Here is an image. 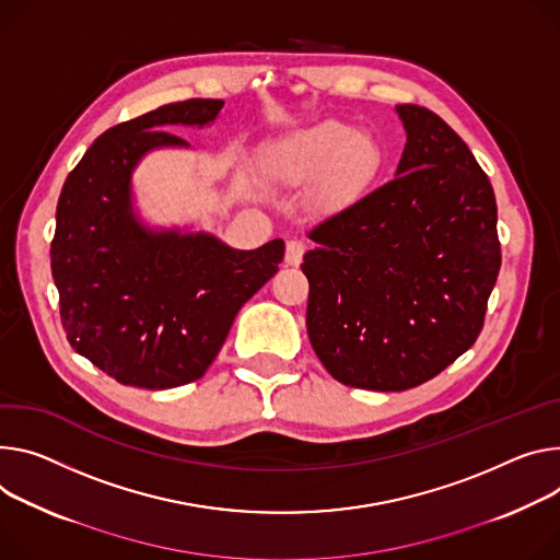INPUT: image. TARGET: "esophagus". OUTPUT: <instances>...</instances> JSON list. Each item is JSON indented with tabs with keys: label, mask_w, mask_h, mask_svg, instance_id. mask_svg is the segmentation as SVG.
Instances as JSON below:
<instances>
[{
	"label": "esophagus",
	"mask_w": 560,
	"mask_h": 560,
	"mask_svg": "<svg viewBox=\"0 0 560 560\" xmlns=\"http://www.w3.org/2000/svg\"><path fill=\"white\" fill-rule=\"evenodd\" d=\"M303 254H306V245L301 241L292 238L285 243V264L288 266H299L303 261Z\"/></svg>",
	"instance_id": "obj_1"
}]
</instances>
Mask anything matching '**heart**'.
Instances as JSON below:
<instances>
[{
	"label": "heart",
	"mask_w": 560,
	"mask_h": 560,
	"mask_svg": "<svg viewBox=\"0 0 560 560\" xmlns=\"http://www.w3.org/2000/svg\"><path fill=\"white\" fill-rule=\"evenodd\" d=\"M264 165L283 183L317 178L313 200L317 206H335L373 183L382 167V149L354 127L326 120L266 147Z\"/></svg>",
	"instance_id": "b5f03b06"
}]
</instances>
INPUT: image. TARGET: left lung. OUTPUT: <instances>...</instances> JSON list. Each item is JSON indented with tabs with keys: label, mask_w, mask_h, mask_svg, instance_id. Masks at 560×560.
<instances>
[{
	"label": "left lung",
	"mask_w": 560,
	"mask_h": 560,
	"mask_svg": "<svg viewBox=\"0 0 560 560\" xmlns=\"http://www.w3.org/2000/svg\"><path fill=\"white\" fill-rule=\"evenodd\" d=\"M395 109L399 176L317 223L301 264L317 358L369 390L420 386L467 352L502 261L493 187L467 142L424 107Z\"/></svg>",
	"instance_id": "8db88e82"
}]
</instances>
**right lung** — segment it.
<instances>
[{"instance_id":"1","label":"right lung","mask_w":560,"mask_h":560,"mask_svg":"<svg viewBox=\"0 0 560 560\" xmlns=\"http://www.w3.org/2000/svg\"><path fill=\"white\" fill-rule=\"evenodd\" d=\"M221 107L194 97L107 129L62 187L50 241L62 328L125 386L165 390L206 375L243 303L283 261L281 238L243 252L210 234L149 232L131 212L144 151L187 144L165 127L208 125Z\"/></svg>"}]
</instances>
